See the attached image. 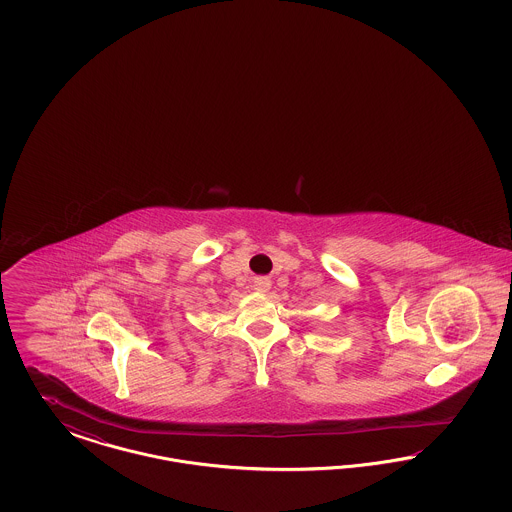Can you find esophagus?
Returning a JSON list of instances; mask_svg holds the SVG:
<instances>
[{"instance_id":"obj_1","label":"esophagus","mask_w":512,"mask_h":512,"mask_svg":"<svg viewBox=\"0 0 512 512\" xmlns=\"http://www.w3.org/2000/svg\"><path fill=\"white\" fill-rule=\"evenodd\" d=\"M253 290L259 293H267L270 290V280L268 278H255Z\"/></svg>"}]
</instances>
